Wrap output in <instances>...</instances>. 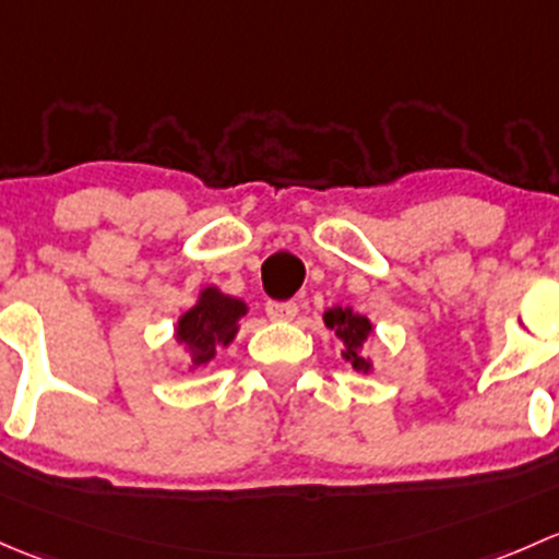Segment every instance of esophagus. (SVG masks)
I'll list each match as a JSON object with an SVG mask.
<instances>
[{
  "label": "esophagus",
  "mask_w": 559,
  "mask_h": 559,
  "mask_svg": "<svg viewBox=\"0 0 559 559\" xmlns=\"http://www.w3.org/2000/svg\"><path fill=\"white\" fill-rule=\"evenodd\" d=\"M298 312V304L296 301H269L266 304V314L272 320H293Z\"/></svg>",
  "instance_id": "obj_1"
}]
</instances>
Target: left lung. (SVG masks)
I'll return each mask as SVG.
<instances>
[{
    "instance_id": "obj_1",
    "label": "left lung",
    "mask_w": 559,
    "mask_h": 559,
    "mask_svg": "<svg viewBox=\"0 0 559 559\" xmlns=\"http://www.w3.org/2000/svg\"><path fill=\"white\" fill-rule=\"evenodd\" d=\"M322 320H325V325L331 328V331H336V336L344 342V353H342L344 360H349L355 371H364V373L371 371V360L360 353L364 344L368 342V336L373 333L371 320L364 318V314L353 312L349 307L328 309V312L322 314Z\"/></svg>"
}]
</instances>
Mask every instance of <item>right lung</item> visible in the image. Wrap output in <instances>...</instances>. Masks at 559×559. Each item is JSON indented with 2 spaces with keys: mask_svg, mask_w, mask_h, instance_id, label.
Returning <instances> with one entry per match:
<instances>
[{
  "mask_svg": "<svg viewBox=\"0 0 559 559\" xmlns=\"http://www.w3.org/2000/svg\"><path fill=\"white\" fill-rule=\"evenodd\" d=\"M247 314L241 298L226 296L217 287H204L199 301L177 320L175 338L191 355V368L210 364L217 347H228L239 331V320Z\"/></svg>",
  "mask_w": 559,
  "mask_h": 559,
  "instance_id": "add662e5",
  "label": "right lung"
}]
</instances>
